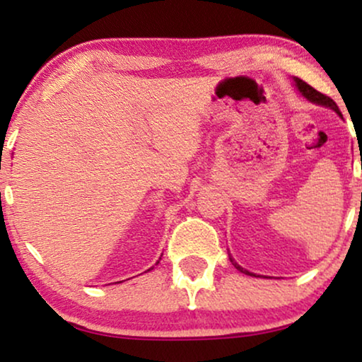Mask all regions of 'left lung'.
I'll use <instances>...</instances> for the list:
<instances>
[{
    "instance_id": "8db88e82",
    "label": "left lung",
    "mask_w": 362,
    "mask_h": 362,
    "mask_svg": "<svg viewBox=\"0 0 362 362\" xmlns=\"http://www.w3.org/2000/svg\"><path fill=\"white\" fill-rule=\"evenodd\" d=\"M293 81H295V86H296V88H298V90L301 92V95L306 97V98H308V100H311V102L318 103V105H325V107L333 108V110H334L336 113H339V115H341L339 108H338V105H336V102L333 100V98L328 97V95H325V93L318 92V90H316V88H313L311 86H308V83H306L305 81H301V78H298V77H295ZM341 117H343V115H341ZM229 259H230V262H232V265H234L237 270H240L242 274H245V275H254V274H250L249 270L242 269L240 265H237V264H235V260L232 259L230 255H229Z\"/></svg>"
}]
</instances>
